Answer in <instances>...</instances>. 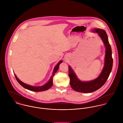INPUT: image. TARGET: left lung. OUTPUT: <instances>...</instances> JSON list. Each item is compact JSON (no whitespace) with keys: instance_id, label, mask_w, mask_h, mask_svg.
Returning <instances> with one entry per match:
<instances>
[{"instance_id":"1","label":"left lung","mask_w":123,"mask_h":123,"mask_svg":"<svg viewBox=\"0 0 123 123\" xmlns=\"http://www.w3.org/2000/svg\"><path fill=\"white\" fill-rule=\"evenodd\" d=\"M93 32L98 34L105 47L104 66L98 78L93 80L82 82L77 77L72 68L69 66L68 76L70 80V86L73 89L77 92L88 93L98 90L105 84L112 69L113 60L112 56V49L106 32L99 28L94 29Z\"/></svg>"}]
</instances>
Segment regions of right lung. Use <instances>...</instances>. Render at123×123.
<instances>
[{
  "label": "right lung",
  "mask_w": 123,
  "mask_h": 123,
  "mask_svg": "<svg viewBox=\"0 0 123 123\" xmlns=\"http://www.w3.org/2000/svg\"><path fill=\"white\" fill-rule=\"evenodd\" d=\"M62 62V61L61 60L60 61L58 64L56 65V66L54 68V70H53V72L52 74V75L51 76L50 78L49 79V81H48V83H47L46 84H45L43 86H31L28 85H27L26 84H25L24 83L22 82L21 81H20L17 76V75L14 74L15 76L17 79V80L18 81V82L19 83V84L20 85H21V86H22L23 87H24L25 88L30 90V91H35V92H41V91H46L48 89H49L53 85V78L54 77V76L55 75V73L57 72V71L58 70V68H59V65Z\"/></svg>",
  "instance_id": "obj_1"
}]
</instances>
